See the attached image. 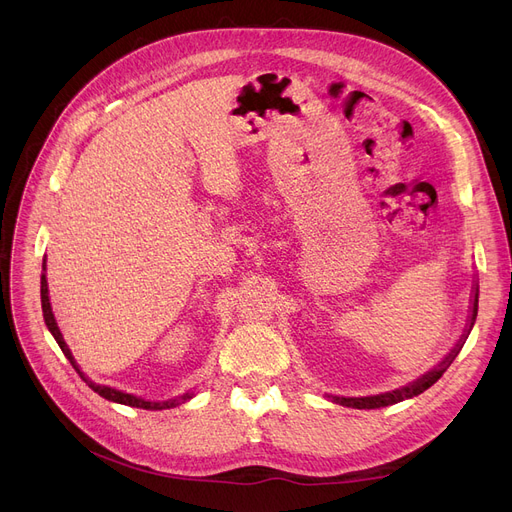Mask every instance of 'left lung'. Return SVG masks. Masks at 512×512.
Instances as JSON below:
<instances>
[{
	"label": "left lung",
	"mask_w": 512,
	"mask_h": 512,
	"mask_svg": "<svg viewBox=\"0 0 512 512\" xmlns=\"http://www.w3.org/2000/svg\"><path fill=\"white\" fill-rule=\"evenodd\" d=\"M475 317H477V290H475V297H473V313H471V324H469L471 328H473ZM461 348H463V344H456L454 351L444 359V363L440 367L425 373L421 380H417V382H413V384H409L405 388L388 392V394H380V396H367V398H338V396H334V400L340 402V405H344V407H353V409H380V407L394 405V402H400V400H405V398H413V396L425 392L429 386H434L442 378L444 371L450 367L454 357L459 355Z\"/></svg>",
	"instance_id": "left-lung-1"
}]
</instances>
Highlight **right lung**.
Returning <instances> with one entry per match:
<instances>
[{"instance_id":"obj_1","label":"right lung","mask_w":512,"mask_h":512,"mask_svg":"<svg viewBox=\"0 0 512 512\" xmlns=\"http://www.w3.org/2000/svg\"><path fill=\"white\" fill-rule=\"evenodd\" d=\"M43 270H45V265H43ZM41 307H43V317H45V324H47L49 332L53 334V338H56V342L60 344L62 353H64V355H66V359L72 363V367H74V369L80 373V369L76 367V361H74V357H72V353H70V348L66 346L64 338H62V334H60V330H58L56 319H53V313H51V305H49V297H47V280H45V274L41 276ZM80 378H83V380L87 382V386H89L93 392H97L99 396H103V398H107V400H112V402H120V405H126V407H137V409H145V411H161V409H170V407H176L178 402H182V400H188V398H191V394H184V396H180V398H174V400H164V402H149V400L137 398V396H132V394H126V392L114 390V388H110V386H99V384L91 382L89 378H85L83 373H80Z\"/></svg>"}]
</instances>
